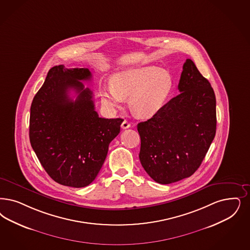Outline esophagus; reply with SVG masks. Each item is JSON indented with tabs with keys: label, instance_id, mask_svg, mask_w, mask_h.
Returning a JSON list of instances; mask_svg holds the SVG:
<instances>
[{
	"label": "esophagus",
	"instance_id": "esophagus-1",
	"mask_svg": "<svg viewBox=\"0 0 250 250\" xmlns=\"http://www.w3.org/2000/svg\"><path fill=\"white\" fill-rule=\"evenodd\" d=\"M121 126H122L123 129H126V128H129L130 126H131V125H130V123L128 121L124 120L123 121V123H122V125H121Z\"/></svg>",
	"mask_w": 250,
	"mask_h": 250
}]
</instances>
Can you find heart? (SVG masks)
<instances>
[{
	"instance_id": "1",
	"label": "heart",
	"mask_w": 250,
	"mask_h": 250,
	"mask_svg": "<svg viewBox=\"0 0 250 250\" xmlns=\"http://www.w3.org/2000/svg\"><path fill=\"white\" fill-rule=\"evenodd\" d=\"M173 88L170 72L157 66L124 70L115 74L111 85L101 90L103 104L110 108H119L129 96L132 112L140 117H148L163 108Z\"/></svg>"
}]
</instances>
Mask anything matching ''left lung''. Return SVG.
<instances>
[{
	"label": "left lung",
	"instance_id": "obj_1",
	"mask_svg": "<svg viewBox=\"0 0 250 250\" xmlns=\"http://www.w3.org/2000/svg\"><path fill=\"white\" fill-rule=\"evenodd\" d=\"M178 90L150 119L138 124L141 165L163 185L196 172L215 137V94L190 59L183 65Z\"/></svg>",
	"mask_w": 250,
	"mask_h": 250
}]
</instances>
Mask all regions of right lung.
Segmentation results:
<instances>
[{
	"mask_svg": "<svg viewBox=\"0 0 250 250\" xmlns=\"http://www.w3.org/2000/svg\"><path fill=\"white\" fill-rule=\"evenodd\" d=\"M91 77L87 68L53 66L30 107L29 139L40 163L54 181L77 188L94 181L124 121L99 117L93 92L80 81Z\"/></svg>",
	"mask_w": 250,
	"mask_h": 250,
	"instance_id": "obj_1",
	"label": "right lung"
}]
</instances>
